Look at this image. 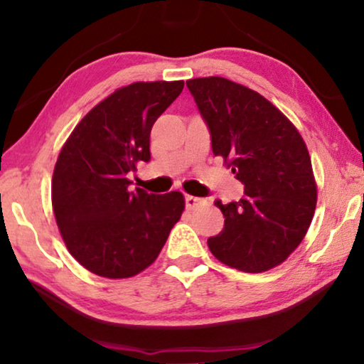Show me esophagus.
<instances>
[{
  "label": "esophagus",
  "instance_id": "34e87169",
  "mask_svg": "<svg viewBox=\"0 0 364 364\" xmlns=\"http://www.w3.org/2000/svg\"><path fill=\"white\" fill-rule=\"evenodd\" d=\"M201 203H205L203 198L192 197V195H186V206H187V208H195V206H198Z\"/></svg>",
  "mask_w": 364,
  "mask_h": 364
}]
</instances>
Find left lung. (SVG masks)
Returning <instances> with one entry per match:
<instances>
[{
	"label": "left lung",
	"mask_w": 364,
	"mask_h": 364,
	"mask_svg": "<svg viewBox=\"0 0 364 364\" xmlns=\"http://www.w3.org/2000/svg\"><path fill=\"white\" fill-rule=\"evenodd\" d=\"M187 87L215 156L244 183L239 201H215L225 228L208 239L211 254L242 272L270 270L298 247L314 216L317 190L303 138L252 89L220 76L188 80Z\"/></svg>",
	"instance_id": "obj_1"
}]
</instances>
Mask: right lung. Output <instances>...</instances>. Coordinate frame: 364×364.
Instances as JSON below:
<instances>
[{
    "label": "right lung",
    "mask_w": 364,
    "mask_h": 364,
    "mask_svg": "<svg viewBox=\"0 0 364 364\" xmlns=\"http://www.w3.org/2000/svg\"><path fill=\"white\" fill-rule=\"evenodd\" d=\"M183 81L117 89L76 125L61 148L52 205L70 254L89 272L128 278L159 255L183 211L181 192L130 188L136 164L149 163V135Z\"/></svg>",
    "instance_id": "right-lung-1"
}]
</instances>
